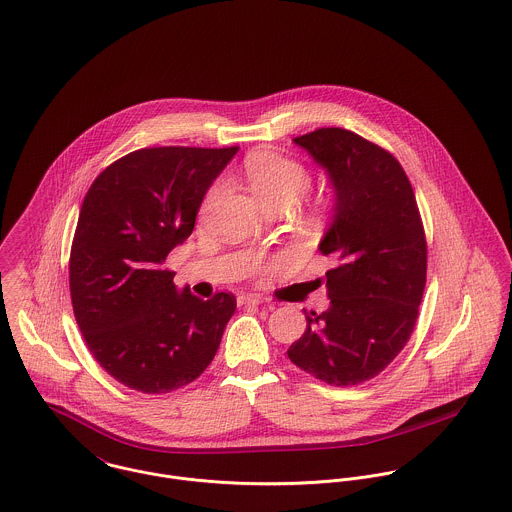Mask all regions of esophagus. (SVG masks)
Wrapping results in <instances>:
<instances>
[{"label": "esophagus", "instance_id": "esophagus-1", "mask_svg": "<svg viewBox=\"0 0 512 512\" xmlns=\"http://www.w3.org/2000/svg\"><path fill=\"white\" fill-rule=\"evenodd\" d=\"M236 303H238V307H248V305L256 307V305H262V299H260V297H254V295H240V297L236 299Z\"/></svg>", "mask_w": 512, "mask_h": 512}]
</instances>
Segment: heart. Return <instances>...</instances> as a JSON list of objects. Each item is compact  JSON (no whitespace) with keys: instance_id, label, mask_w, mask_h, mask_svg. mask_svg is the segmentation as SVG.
Listing matches in <instances>:
<instances>
[{"instance_id":"heart-1","label":"heart","mask_w":512,"mask_h":512,"mask_svg":"<svg viewBox=\"0 0 512 512\" xmlns=\"http://www.w3.org/2000/svg\"><path fill=\"white\" fill-rule=\"evenodd\" d=\"M244 176L252 193L268 207L291 203L309 184L303 164L278 150L260 148L244 158Z\"/></svg>"}]
</instances>
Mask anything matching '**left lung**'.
Wrapping results in <instances>:
<instances>
[{"label": "left lung", "mask_w": 512, "mask_h": 512, "mask_svg": "<svg viewBox=\"0 0 512 512\" xmlns=\"http://www.w3.org/2000/svg\"><path fill=\"white\" fill-rule=\"evenodd\" d=\"M328 176L332 221L319 252L326 272L323 313L287 350L303 372L330 385H358L383 372L405 348L426 283V240L411 182L383 148L346 129L293 139Z\"/></svg>", "instance_id": "obj_1"}]
</instances>
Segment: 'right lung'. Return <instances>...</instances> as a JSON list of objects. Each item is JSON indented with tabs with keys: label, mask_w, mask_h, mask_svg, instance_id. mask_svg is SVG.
Segmentation results:
<instances>
[{
	"label": "right lung",
	"mask_w": 512,
	"mask_h": 512,
	"mask_svg": "<svg viewBox=\"0 0 512 512\" xmlns=\"http://www.w3.org/2000/svg\"><path fill=\"white\" fill-rule=\"evenodd\" d=\"M238 152L158 146L105 168L88 189L70 252L74 317L99 362L140 393H168L205 372L236 299L174 285L166 256L195 227L205 193Z\"/></svg>",
	"instance_id": "add662e5"
}]
</instances>
